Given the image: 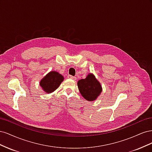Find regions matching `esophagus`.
Listing matches in <instances>:
<instances>
[{
  "instance_id": "esophagus-1",
  "label": "esophagus",
  "mask_w": 152,
  "mask_h": 152,
  "mask_svg": "<svg viewBox=\"0 0 152 152\" xmlns=\"http://www.w3.org/2000/svg\"><path fill=\"white\" fill-rule=\"evenodd\" d=\"M68 79H73V80H76V79L77 78L75 77H73V76H72V75H68Z\"/></svg>"
}]
</instances>
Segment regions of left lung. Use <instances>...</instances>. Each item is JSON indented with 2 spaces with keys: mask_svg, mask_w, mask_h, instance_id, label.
<instances>
[{
  "mask_svg": "<svg viewBox=\"0 0 152 152\" xmlns=\"http://www.w3.org/2000/svg\"><path fill=\"white\" fill-rule=\"evenodd\" d=\"M77 86L81 95L88 102L96 100L103 90L100 82L91 73L87 75L86 79L78 81Z\"/></svg>",
  "mask_w": 152,
  "mask_h": 152,
  "instance_id": "obj_1",
  "label": "left lung"
}]
</instances>
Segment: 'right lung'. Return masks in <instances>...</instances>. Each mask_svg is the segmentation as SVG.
Listing matches in <instances>:
<instances>
[{"mask_svg":"<svg viewBox=\"0 0 152 152\" xmlns=\"http://www.w3.org/2000/svg\"><path fill=\"white\" fill-rule=\"evenodd\" d=\"M64 80L62 75L56 71H50L40 81V86L46 93H51L60 86Z\"/></svg>","mask_w":152,"mask_h":152,"instance_id":"right-lung-1","label":"right lung"}]
</instances>
